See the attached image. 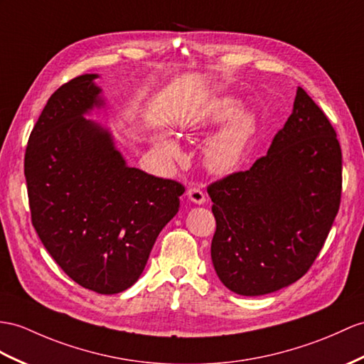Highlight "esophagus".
Listing matches in <instances>:
<instances>
[{"label": "esophagus", "mask_w": 364, "mask_h": 364, "mask_svg": "<svg viewBox=\"0 0 364 364\" xmlns=\"http://www.w3.org/2000/svg\"><path fill=\"white\" fill-rule=\"evenodd\" d=\"M187 196L193 203H198V205H202L205 202V194H203L200 188H188Z\"/></svg>", "instance_id": "1"}]
</instances>
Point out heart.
I'll list each match as a JSON object with an SVG mask.
<instances>
[{
    "label": "heart",
    "mask_w": 364,
    "mask_h": 364,
    "mask_svg": "<svg viewBox=\"0 0 364 364\" xmlns=\"http://www.w3.org/2000/svg\"><path fill=\"white\" fill-rule=\"evenodd\" d=\"M242 103L233 95H220L202 105L191 120L194 131L213 129L224 122L215 134L208 137L202 148V162L213 174L224 176L232 173L241 162L249 141L256 131L253 114L241 109ZM157 149L177 161L182 153L179 145L166 134L156 137Z\"/></svg>",
    "instance_id": "heart-1"
}]
</instances>
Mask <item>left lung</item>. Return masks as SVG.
Segmentation results:
<instances>
[{
	"mask_svg": "<svg viewBox=\"0 0 364 364\" xmlns=\"http://www.w3.org/2000/svg\"><path fill=\"white\" fill-rule=\"evenodd\" d=\"M223 284L259 296L298 281L323 249L341 199V148L326 114L298 86L294 111L250 170L207 188Z\"/></svg>",
	"mask_w": 364,
	"mask_h": 364,
	"instance_id": "obj_1",
	"label": "left lung"
}]
</instances>
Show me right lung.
<instances>
[{
	"mask_svg": "<svg viewBox=\"0 0 364 364\" xmlns=\"http://www.w3.org/2000/svg\"><path fill=\"white\" fill-rule=\"evenodd\" d=\"M97 74L50 95L24 156L32 225L70 279L102 295L144 272L185 188L127 165L108 128L85 115L105 106Z\"/></svg>",
	"mask_w": 364,
	"mask_h": 364,
	"instance_id": "1",
	"label": "right lung"
}]
</instances>
